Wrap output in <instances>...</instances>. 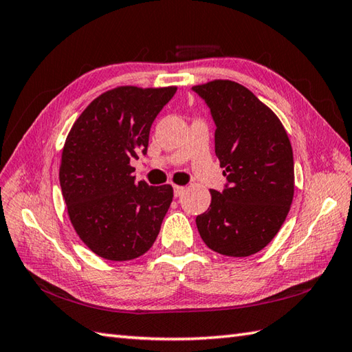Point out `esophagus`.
I'll list each match as a JSON object with an SVG mask.
<instances>
[{
	"label": "esophagus",
	"mask_w": 352,
	"mask_h": 352,
	"mask_svg": "<svg viewBox=\"0 0 352 352\" xmlns=\"http://www.w3.org/2000/svg\"><path fill=\"white\" fill-rule=\"evenodd\" d=\"M184 190H186V188L184 186H174V195L178 198V197H182L183 193H184Z\"/></svg>",
	"instance_id": "1"
}]
</instances>
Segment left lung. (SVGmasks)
<instances>
[{"label":"left lung","instance_id":"left-lung-1","mask_svg":"<svg viewBox=\"0 0 352 352\" xmlns=\"http://www.w3.org/2000/svg\"><path fill=\"white\" fill-rule=\"evenodd\" d=\"M210 107L214 153L228 186L210 190L197 216L208 248L230 257L261 251L278 233L295 192L294 153L281 121L250 89L231 80L193 86Z\"/></svg>","mask_w":352,"mask_h":352}]
</instances>
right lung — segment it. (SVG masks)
I'll return each mask as SVG.
<instances>
[{
    "label": "right lung",
    "mask_w": 352,
    "mask_h": 352,
    "mask_svg": "<svg viewBox=\"0 0 352 352\" xmlns=\"http://www.w3.org/2000/svg\"><path fill=\"white\" fill-rule=\"evenodd\" d=\"M175 92V86L110 89L68 133L58 169L62 195L74 230L96 256L138 258L159 236L174 189L134 182L130 159L146 154L154 119Z\"/></svg>",
    "instance_id": "1"
}]
</instances>
